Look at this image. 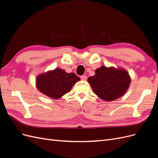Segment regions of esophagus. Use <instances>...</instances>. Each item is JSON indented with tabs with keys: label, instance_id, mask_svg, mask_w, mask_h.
I'll list each match as a JSON object with an SVG mask.
<instances>
[{
	"label": "esophagus",
	"instance_id": "esophagus-1",
	"mask_svg": "<svg viewBox=\"0 0 158 158\" xmlns=\"http://www.w3.org/2000/svg\"><path fill=\"white\" fill-rule=\"evenodd\" d=\"M81 79H82V80H87V76H85V75H83V76H81Z\"/></svg>",
	"mask_w": 158,
	"mask_h": 158
}]
</instances>
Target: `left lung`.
<instances>
[{
	"label": "left lung",
	"mask_w": 158,
	"mask_h": 158,
	"mask_svg": "<svg viewBox=\"0 0 158 158\" xmlns=\"http://www.w3.org/2000/svg\"><path fill=\"white\" fill-rule=\"evenodd\" d=\"M94 92L103 101L111 102L125 94L131 82L128 72L121 68L102 66L88 78Z\"/></svg>",
	"instance_id": "8db88e82"
}]
</instances>
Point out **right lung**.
<instances>
[{
	"instance_id": "obj_1",
	"label": "right lung",
	"mask_w": 158,
	"mask_h": 158,
	"mask_svg": "<svg viewBox=\"0 0 158 158\" xmlns=\"http://www.w3.org/2000/svg\"><path fill=\"white\" fill-rule=\"evenodd\" d=\"M80 80L74 73H67L60 68L39 74L36 78V87L40 92L51 98L59 99L69 92Z\"/></svg>"
}]
</instances>
